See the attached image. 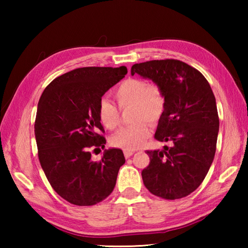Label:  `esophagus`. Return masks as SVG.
<instances>
[{"label": "esophagus", "mask_w": 248, "mask_h": 248, "mask_svg": "<svg viewBox=\"0 0 248 248\" xmlns=\"http://www.w3.org/2000/svg\"><path fill=\"white\" fill-rule=\"evenodd\" d=\"M133 153H134L133 151H127V150H124V154L125 158H128V157L131 156V155H132Z\"/></svg>", "instance_id": "34e87169"}]
</instances>
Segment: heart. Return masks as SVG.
<instances>
[{"label": "heart", "mask_w": 248, "mask_h": 248, "mask_svg": "<svg viewBox=\"0 0 248 248\" xmlns=\"http://www.w3.org/2000/svg\"><path fill=\"white\" fill-rule=\"evenodd\" d=\"M115 97L121 108L133 106L131 125L120 129L111 137L115 148L127 151L140 149L151 136V125L164 114L166 98L157 84H148L140 78H128L115 91ZM98 118L105 128L114 130L120 124V112L108 99H100L97 107Z\"/></svg>", "instance_id": "obj_1"}]
</instances>
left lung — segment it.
<instances>
[{"label":"left lung","instance_id":"8db88e82","mask_svg":"<svg viewBox=\"0 0 248 248\" xmlns=\"http://www.w3.org/2000/svg\"><path fill=\"white\" fill-rule=\"evenodd\" d=\"M134 73L164 92L166 106L155 139L171 142L170 148L146 151L150 164L142 170L144 186L161 198H183L200 186L215 158L219 133L216 97L203 75L183 61L142 62L132 65Z\"/></svg>","mask_w":248,"mask_h":248}]
</instances>
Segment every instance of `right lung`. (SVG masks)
<instances>
[{"label": "right lung", "mask_w": 248, "mask_h": 248, "mask_svg": "<svg viewBox=\"0 0 248 248\" xmlns=\"http://www.w3.org/2000/svg\"><path fill=\"white\" fill-rule=\"evenodd\" d=\"M128 70L89 66L54 78L39 99L35 137L40 165L57 194L75 205H93L114 190L125 159L120 149L104 151L100 161L91 150L106 139L98 118L99 100Z\"/></svg>", "instance_id": "obj_1"}]
</instances>
